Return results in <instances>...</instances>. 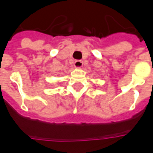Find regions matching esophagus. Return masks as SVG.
I'll return each mask as SVG.
<instances>
[{
    "label": "esophagus",
    "instance_id": "esophagus-1",
    "mask_svg": "<svg viewBox=\"0 0 153 153\" xmlns=\"http://www.w3.org/2000/svg\"><path fill=\"white\" fill-rule=\"evenodd\" d=\"M82 65H83V62H82V60H77L74 62V66L75 67H82Z\"/></svg>",
    "mask_w": 153,
    "mask_h": 153
}]
</instances>
